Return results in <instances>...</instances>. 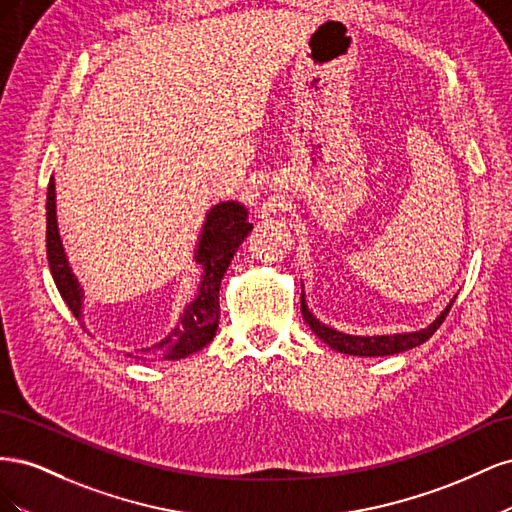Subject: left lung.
Segmentation results:
<instances>
[{
  "label": "left lung",
  "mask_w": 512,
  "mask_h": 512,
  "mask_svg": "<svg viewBox=\"0 0 512 512\" xmlns=\"http://www.w3.org/2000/svg\"><path fill=\"white\" fill-rule=\"evenodd\" d=\"M455 299L444 307V312L433 320L427 329L414 331V333H395V335H371V337H363V335H348L342 331H335L327 324L320 322L312 312L307 309L305 303V294H301V312L305 322L312 329L324 344H329L333 350L344 352V354H354V356H386V354H399L406 352L410 348H416L425 344L427 339L440 329V324L444 322L446 314L451 312Z\"/></svg>",
  "instance_id": "obj_1"
}]
</instances>
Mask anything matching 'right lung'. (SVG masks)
<instances>
[{"label": "right lung", "instance_id": "right-lung-1", "mask_svg": "<svg viewBox=\"0 0 512 512\" xmlns=\"http://www.w3.org/2000/svg\"><path fill=\"white\" fill-rule=\"evenodd\" d=\"M252 228L254 226L247 222V209L235 203V200H226V203H218L209 209L194 256L198 265H203V280H200L196 299L190 305H185L175 329H170L164 339L149 348L128 352V356L138 361H177L213 342L220 320L222 277L232 256H235ZM46 256H49L51 275L61 299L66 301L74 318L85 327L83 288L70 269L57 228L53 177L49 181V192H46Z\"/></svg>", "mask_w": 512, "mask_h": 512}]
</instances>
